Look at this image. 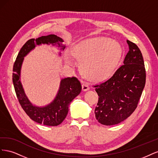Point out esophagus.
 <instances>
[{"label": "esophagus", "instance_id": "esophagus-1", "mask_svg": "<svg viewBox=\"0 0 158 158\" xmlns=\"http://www.w3.org/2000/svg\"><path fill=\"white\" fill-rule=\"evenodd\" d=\"M82 90L84 91V92H85V91H88V90H89V86H88V85L87 84H85V83H84V84H82Z\"/></svg>", "mask_w": 158, "mask_h": 158}]
</instances>
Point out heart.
<instances>
[{
  "label": "heart",
  "instance_id": "b5f03b06",
  "mask_svg": "<svg viewBox=\"0 0 158 158\" xmlns=\"http://www.w3.org/2000/svg\"><path fill=\"white\" fill-rule=\"evenodd\" d=\"M71 55L81 63V70L85 77L94 82H102L116 71L123 48L117 41L109 38H94L76 45ZM65 60L70 63L67 58Z\"/></svg>",
  "mask_w": 158,
  "mask_h": 158
}]
</instances>
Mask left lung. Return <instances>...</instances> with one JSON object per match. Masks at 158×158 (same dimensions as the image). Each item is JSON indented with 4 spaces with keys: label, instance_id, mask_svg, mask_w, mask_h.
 I'll return each instance as SVG.
<instances>
[{
    "label": "left lung",
    "instance_id": "1",
    "mask_svg": "<svg viewBox=\"0 0 158 158\" xmlns=\"http://www.w3.org/2000/svg\"><path fill=\"white\" fill-rule=\"evenodd\" d=\"M129 51L111 78L95 85L99 99L95 109L99 123L110 126L125 120L135 111L146 83V70L138 46L127 40Z\"/></svg>",
    "mask_w": 158,
    "mask_h": 158
}]
</instances>
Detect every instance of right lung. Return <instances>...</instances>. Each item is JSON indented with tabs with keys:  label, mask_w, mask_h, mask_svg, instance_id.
Here are the masks:
<instances>
[{
	"label": "right lung",
	"mask_w": 158,
	"mask_h": 158,
	"mask_svg": "<svg viewBox=\"0 0 158 158\" xmlns=\"http://www.w3.org/2000/svg\"><path fill=\"white\" fill-rule=\"evenodd\" d=\"M63 41L62 38L54 34L28 40L21 48L14 64L12 81L20 104L33 121L47 126H57L63 123L68 114L71 102L81 92L82 85L75 77L62 79L56 97L49 104L44 107L34 106L27 98L20 81L22 65L24 57L37 45H56L59 47L60 51H63L65 49V45L63 44Z\"/></svg>",
	"instance_id": "right-lung-1"
}]
</instances>
